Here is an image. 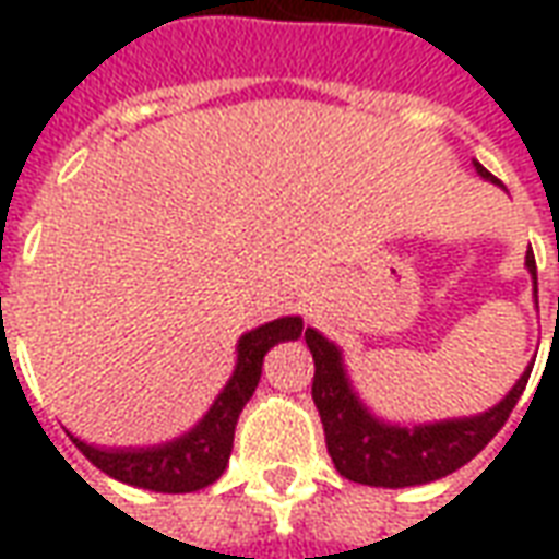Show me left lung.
Wrapping results in <instances>:
<instances>
[{"mask_svg": "<svg viewBox=\"0 0 559 559\" xmlns=\"http://www.w3.org/2000/svg\"><path fill=\"white\" fill-rule=\"evenodd\" d=\"M476 170L485 179L497 182L481 164H476ZM527 269L536 278L533 251L527 254ZM305 341L314 356L311 399H314L320 421H323L329 457L344 479L374 485V488L421 485V481H433L464 467L469 457L479 455L493 440V433L503 428L509 413L515 411L518 399L524 395L530 371H533L527 368L515 389L481 416L419 425V428H399V425L374 419L365 411L362 401L356 399L350 380L344 374L335 344H329L314 329H305Z\"/></svg>", "mask_w": 559, "mask_h": 559, "instance_id": "left-lung-1", "label": "left lung"}]
</instances>
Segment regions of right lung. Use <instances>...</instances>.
Wrapping results in <instances>:
<instances>
[{
    "label": "right lung",
    "instance_id": "add662e5",
    "mask_svg": "<svg viewBox=\"0 0 559 559\" xmlns=\"http://www.w3.org/2000/svg\"><path fill=\"white\" fill-rule=\"evenodd\" d=\"M299 335H302L299 317H281V320H272L266 326L251 329L248 335H242L239 362H236L230 383L224 386V392L215 399V404L209 407L194 431H188L173 443L126 452V449H95L78 437H71V440L95 467L119 481L160 493L200 491L218 479L230 461L236 421L260 383L266 350L275 347L278 341L299 338Z\"/></svg>",
    "mask_w": 559,
    "mask_h": 559
}]
</instances>
